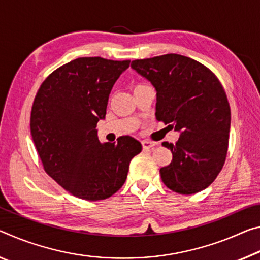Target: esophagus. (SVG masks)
Masks as SVG:
<instances>
[{
  "instance_id": "esophagus-1",
  "label": "esophagus",
  "mask_w": 260,
  "mask_h": 260,
  "mask_svg": "<svg viewBox=\"0 0 260 260\" xmlns=\"http://www.w3.org/2000/svg\"><path fill=\"white\" fill-rule=\"evenodd\" d=\"M142 145L144 150H150V148H152L153 146H155V143L150 142V140H143Z\"/></svg>"
}]
</instances>
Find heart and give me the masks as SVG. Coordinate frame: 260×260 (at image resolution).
Returning a JSON list of instances; mask_svg holds the SVG:
<instances>
[{
  "label": "heart",
  "mask_w": 260,
  "mask_h": 260,
  "mask_svg": "<svg viewBox=\"0 0 260 260\" xmlns=\"http://www.w3.org/2000/svg\"><path fill=\"white\" fill-rule=\"evenodd\" d=\"M138 86H142V85H137V86H136V87H138Z\"/></svg>",
  "instance_id": "obj_1"
}]
</instances>
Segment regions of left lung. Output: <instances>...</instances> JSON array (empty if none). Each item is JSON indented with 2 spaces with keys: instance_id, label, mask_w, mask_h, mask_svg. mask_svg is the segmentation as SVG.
Returning a JSON list of instances; mask_svg holds the SVG:
<instances>
[{
  "instance_id": "left-lung-1",
  "label": "left lung",
  "mask_w": 260,
  "mask_h": 260,
  "mask_svg": "<svg viewBox=\"0 0 260 260\" xmlns=\"http://www.w3.org/2000/svg\"><path fill=\"white\" fill-rule=\"evenodd\" d=\"M131 68L155 87L156 120L181 133L175 145L162 143L173 160L160 169L161 180L181 194L206 189L228 151L231 107L222 85L208 68L178 54L135 59Z\"/></svg>"
}]
</instances>
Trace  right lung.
<instances>
[{"instance_id":"1","label":"right lung","mask_w":260,"mask_h":260,"mask_svg":"<svg viewBox=\"0 0 260 260\" xmlns=\"http://www.w3.org/2000/svg\"><path fill=\"white\" fill-rule=\"evenodd\" d=\"M130 61L79 57L47 77L31 110V135L45 172L85 201L109 198L124 184L142 144L130 136L101 144L96 124L106 116L114 84Z\"/></svg>"}]
</instances>
